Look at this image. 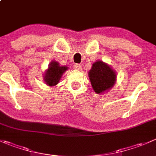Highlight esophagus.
<instances>
[{
	"instance_id": "34e87169",
	"label": "esophagus",
	"mask_w": 156,
	"mask_h": 156,
	"mask_svg": "<svg viewBox=\"0 0 156 156\" xmlns=\"http://www.w3.org/2000/svg\"><path fill=\"white\" fill-rule=\"evenodd\" d=\"M81 68V66L80 64H75V66H74V69H75V70H80Z\"/></svg>"
}]
</instances>
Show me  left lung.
Returning a JSON list of instances; mask_svg holds the SVG:
<instances>
[{"label": "left lung", "mask_w": 156, "mask_h": 156, "mask_svg": "<svg viewBox=\"0 0 156 156\" xmlns=\"http://www.w3.org/2000/svg\"><path fill=\"white\" fill-rule=\"evenodd\" d=\"M88 75L92 87L97 94H101L111 88L116 81L114 71L101 61L94 63Z\"/></svg>", "instance_id": "8db88e82"}]
</instances>
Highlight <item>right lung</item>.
<instances>
[{
	"instance_id": "add662e5",
	"label": "right lung",
	"mask_w": 156,
	"mask_h": 156,
	"mask_svg": "<svg viewBox=\"0 0 156 156\" xmlns=\"http://www.w3.org/2000/svg\"><path fill=\"white\" fill-rule=\"evenodd\" d=\"M66 70L67 67H61L57 62H52L45 75V82L49 86L55 85L58 84L61 76Z\"/></svg>"
}]
</instances>
